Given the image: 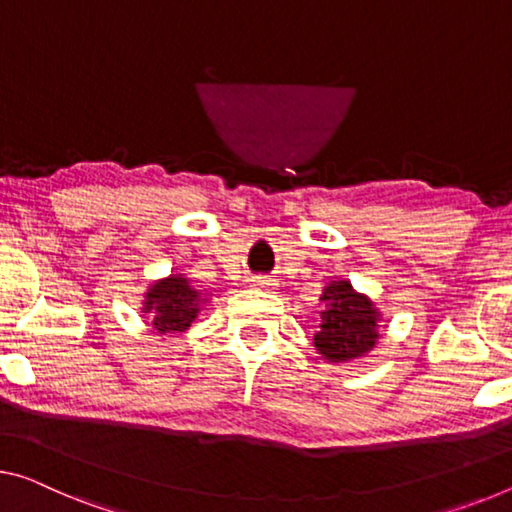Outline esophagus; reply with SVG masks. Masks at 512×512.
<instances>
[{"mask_svg":"<svg viewBox=\"0 0 512 512\" xmlns=\"http://www.w3.org/2000/svg\"><path fill=\"white\" fill-rule=\"evenodd\" d=\"M251 286L254 288H265V290H272L277 283H274L270 277H263V274H258V277H251Z\"/></svg>","mask_w":512,"mask_h":512,"instance_id":"1","label":"esophagus"}]
</instances>
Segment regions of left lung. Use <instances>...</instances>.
Segmentation results:
<instances>
[{
  "label": "left lung",
  "instance_id": "left-lung-1",
  "mask_svg": "<svg viewBox=\"0 0 512 512\" xmlns=\"http://www.w3.org/2000/svg\"><path fill=\"white\" fill-rule=\"evenodd\" d=\"M320 327L313 348L327 364H350L366 357L380 341L382 311L371 297L352 288L348 279H334L322 288Z\"/></svg>",
  "mask_w": 512,
  "mask_h": 512
}]
</instances>
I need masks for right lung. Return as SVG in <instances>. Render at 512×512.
Wrapping results in <instances>:
<instances>
[{
    "mask_svg": "<svg viewBox=\"0 0 512 512\" xmlns=\"http://www.w3.org/2000/svg\"><path fill=\"white\" fill-rule=\"evenodd\" d=\"M210 293L196 290L192 281L180 272L153 281L141 300V313L151 318V325L160 336H183L192 322L208 306Z\"/></svg>",
    "mask_w": 512,
    "mask_h": 512,
    "instance_id": "add662e5",
    "label": "right lung"
}]
</instances>
